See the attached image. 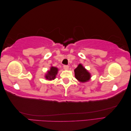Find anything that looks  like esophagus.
I'll list each match as a JSON object with an SVG mask.
<instances>
[{
	"instance_id": "34e87169",
	"label": "esophagus",
	"mask_w": 131,
	"mask_h": 131,
	"mask_svg": "<svg viewBox=\"0 0 131 131\" xmlns=\"http://www.w3.org/2000/svg\"><path fill=\"white\" fill-rule=\"evenodd\" d=\"M63 68H64L65 70H68L69 69V66L67 65H64L63 66Z\"/></svg>"
}]
</instances>
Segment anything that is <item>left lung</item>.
I'll return each mask as SVG.
<instances>
[{
  "label": "left lung",
  "mask_w": 131,
  "mask_h": 131,
  "mask_svg": "<svg viewBox=\"0 0 131 131\" xmlns=\"http://www.w3.org/2000/svg\"><path fill=\"white\" fill-rule=\"evenodd\" d=\"M75 78L81 82L89 81L90 78V74L81 64H79L74 70Z\"/></svg>",
  "instance_id": "1"
}]
</instances>
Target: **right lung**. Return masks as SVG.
I'll return each mask as SVG.
<instances>
[{
    "instance_id": "add662e5",
    "label": "right lung",
    "mask_w": 131,
    "mask_h": 131,
    "mask_svg": "<svg viewBox=\"0 0 131 131\" xmlns=\"http://www.w3.org/2000/svg\"><path fill=\"white\" fill-rule=\"evenodd\" d=\"M58 73V69L56 67H51L50 70L49 71L48 73L46 75V78L49 80H53L56 78V75Z\"/></svg>"
}]
</instances>
